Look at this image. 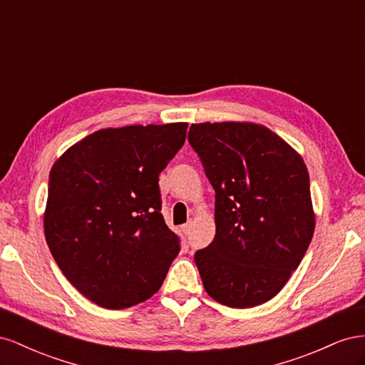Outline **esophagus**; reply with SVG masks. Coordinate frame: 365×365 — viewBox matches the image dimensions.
<instances>
[{"instance_id":"obj_1","label":"esophagus","mask_w":365,"mask_h":365,"mask_svg":"<svg viewBox=\"0 0 365 365\" xmlns=\"http://www.w3.org/2000/svg\"><path fill=\"white\" fill-rule=\"evenodd\" d=\"M181 231H182V233H184L185 236H189V235H190V231H192V222H187V224H184V225L181 227Z\"/></svg>"}]
</instances>
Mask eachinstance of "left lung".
Wrapping results in <instances>:
<instances>
[{
    "label": "left lung",
    "instance_id": "8db88e82",
    "mask_svg": "<svg viewBox=\"0 0 365 365\" xmlns=\"http://www.w3.org/2000/svg\"><path fill=\"white\" fill-rule=\"evenodd\" d=\"M189 143L215 189L216 235L195 252L207 294L254 307L277 295L300 264L315 230L303 158L256 123H197Z\"/></svg>",
    "mask_w": 365,
    "mask_h": 365
}]
</instances>
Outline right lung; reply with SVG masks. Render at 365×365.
Segmentation results:
<instances>
[{
  "mask_svg": "<svg viewBox=\"0 0 365 365\" xmlns=\"http://www.w3.org/2000/svg\"><path fill=\"white\" fill-rule=\"evenodd\" d=\"M187 123L108 128L53 164L43 231L59 269L106 309L148 300L181 250L161 215L158 176Z\"/></svg>",
  "mask_w": 365,
  "mask_h": 365,
  "instance_id": "right-lung-1",
  "label": "right lung"
}]
</instances>
